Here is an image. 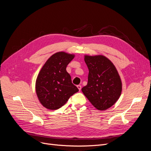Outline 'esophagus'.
I'll list each match as a JSON object with an SVG mask.
<instances>
[{
  "instance_id": "esophagus-1",
  "label": "esophagus",
  "mask_w": 151,
  "mask_h": 151,
  "mask_svg": "<svg viewBox=\"0 0 151 151\" xmlns=\"http://www.w3.org/2000/svg\"><path fill=\"white\" fill-rule=\"evenodd\" d=\"M77 87V88H78V89H79V91L81 90V85H78Z\"/></svg>"
}]
</instances>
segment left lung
<instances>
[{
  "label": "left lung",
  "instance_id": "left-lung-1",
  "mask_svg": "<svg viewBox=\"0 0 151 151\" xmlns=\"http://www.w3.org/2000/svg\"><path fill=\"white\" fill-rule=\"evenodd\" d=\"M89 69L88 84L82 88L85 96L100 111L111 107L122 90L120 76L110 60L102 55H84Z\"/></svg>",
  "mask_w": 151,
  "mask_h": 151
}]
</instances>
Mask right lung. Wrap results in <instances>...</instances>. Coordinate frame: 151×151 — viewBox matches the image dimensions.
I'll return each instance as SVG.
<instances>
[{
    "mask_svg": "<svg viewBox=\"0 0 151 151\" xmlns=\"http://www.w3.org/2000/svg\"><path fill=\"white\" fill-rule=\"evenodd\" d=\"M75 55L64 52L54 53L41 68L35 89L40 103L48 109H57L64 105L79 89L72 83L66 67Z\"/></svg>",
    "mask_w": 151,
    "mask_h": 151,
    "instance_id": "right-lung-1",
    "label": "right lung"
}]
</instances>
